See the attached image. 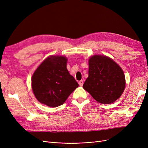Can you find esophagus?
Returning a JSON list of instances; mask_svg holds the SVG:
<instances>
[{
  "label": "esophagus",
  "instance_id": "obj_1",
  "mask_svg": "<svg viewBox=\"0 0 148 148\" xmlns=\"http://www.w3.org/2000/svg\"><path fill=\"white\" fill-rule=\"evenodd\" d=\"M79 85L80 86H82L83 85H84V81L83 80H80V81H79Z\"/></svg>",
  "mask_w": 148,
  "mask_h": 148
}]
</instances>
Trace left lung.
Wrapping results in <instances>:
<instances>
[{"label":"left lung","instance_id":"1","mask_svg":"<svg viewBox=\"0 0 148 148\" xmlns=\"http://www.w3.org/2000/svg\"><path fill=\"white\" fill-rule=\"evenodd\" d=\"M88 74L83 88L97 102L108 104L121 96L125 88V76L113 60L97 55L91 57Z\"/></svg>","mask_w":148,"mask_h":148}]
</instances>
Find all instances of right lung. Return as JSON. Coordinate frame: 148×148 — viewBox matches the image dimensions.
Here are the masks:
<instances>
[{"instance_id": "right-lung-1", "label": "right lung", "mask_w": 148, "mask_h": 148, "mask_svg": "<svg viewBox=\"0 0 148 148\" xmlns=\"http://www.w3.org/2000/svg\"><path fill=\"white\" fill-rule=\"evenodd\" d=\"M67 59L62 56L47 58L32 78V86L37 100L49 107L62 105L79 84L66 69Z\"/></svg>"}]
</instances>
